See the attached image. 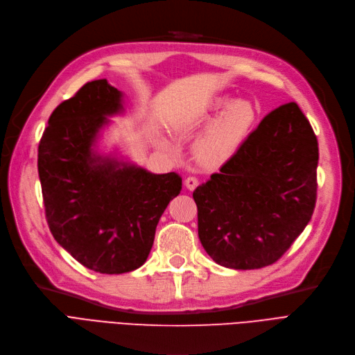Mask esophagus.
Masks as SVG:
<instances>
[{
    "label": "esophagus",
    "mask_w": 355,
    "mask_h": 355,
    "mask_svg": "<svg viewBox=\"0 0 355 355\" xmlns=\"http://www.w3.org/2000/svg\"><path fill=\"white\" fill-rule=\"evenodd\" d=\"M198 184H199V179L195 176H189L184 179V187H187L189 191H193Z\"/></svg>",
    "instance_id": "obj_1"
}]
</instances>
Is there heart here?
Returning a JSON list of instances; mask_svg holds the SVG:
<instances>
[{"label":"heart","instance_id":"heart-1","mask_svg":"<svg viewBox=\"0 0 355 355\" xmlns=\"http://www.w3.org/2000/svg\"><path fill=\"white\" fill-rule=\"evenodd\" d=\"M221 109L225 110L223 113ZM219 112L222 114L207 127L196 146L198 155L209 163L228 160L239 150L254 123V110L243 99L232 101L230 96H216L204 118L207 120Z\"/></svg>","mask_w":355,"mask_h":355}]
</instances>
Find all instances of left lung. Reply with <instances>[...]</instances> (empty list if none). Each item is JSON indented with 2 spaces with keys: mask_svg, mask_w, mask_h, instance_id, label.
Returning a JSON list of instances; mask_svg holds the SVG:
<instances>
[{
  "mask_svg": "<svg viewBox=\"0 0 355 355\" xmlns=\"http://www.w3.org/2000/svg\"><path fill=\"white\" fill-rule=\"evenodd\" d=\"M318 159L316 136L297 104L267 114L193 192L198 235L209 257L235 270L277 261L312 218Z\"/></svg>",
  "mask_w": 355,
  "mask_h": 355,
  "instance_id": "left-lung-1",
  "label": "left lung"
}]
</instances>
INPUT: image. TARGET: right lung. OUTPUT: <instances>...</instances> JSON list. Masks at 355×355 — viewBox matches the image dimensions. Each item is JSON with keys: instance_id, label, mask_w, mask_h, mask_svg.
<instances>
[{"instance_id": "1", "label": "right lung", "mask_w": 355, "mask_h": 355, "mask_svg": "<svg viewBox=\"0 0 355 355\" xmlns=\"http://www.w3.org/2000/svg\"><path fill=\"white\" fill-rule=\"evenodd\" d=\"M123 92L107 79L83 85L49 118L37 155L46 219L55 240L94 272L121 275L143 266L159 219L182 178L155 175L95 150Z\"/></svg>"}]
</instances>
